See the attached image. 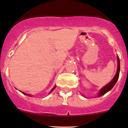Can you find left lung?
Wrapping results in <instances>:
<instances>
[{"mask_svg":"<svg viewBox=\"0 0 128 128\" xmlns=\"http://www.w3.org/2000/svg\"><path fill=\"white\" fill-rule=\"evenodd\" d=\"M119 72H120V61H119V56H118V70H117V73H116V76H114L113 79H112L107 85L105 86V87L103 88L100 91L99 93H98V97H100L104 95V94H105V93H106L108 91H109L110 90H112V88L114 86L116 83L118 81V78H119Z\"/></svg>","mask_w":128,"mask_h":128,"instance_id":"obj_1","label":"left lung"}]
</instances>
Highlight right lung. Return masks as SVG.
<instances>
[{"instance_id": "obj_1", "label": "right lung", "mask_w": 128, "mask_h": 128, "mask_svg": "<svg viewBox=\"0 0 128 128\" xmlns=\"http://www.w3.org/2000/svg\"><path fill=\"white\" fill-rule=\"evenodd\" d=\"M54 88H55V86H54V87L53 88H52V90H51V91H50V92H52V91H53V90H54ZM22 92V93H23V94H25V95H26V96H31V94H26V93H24V92Z\"/></svg>"}]
</instances>
